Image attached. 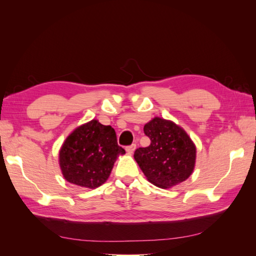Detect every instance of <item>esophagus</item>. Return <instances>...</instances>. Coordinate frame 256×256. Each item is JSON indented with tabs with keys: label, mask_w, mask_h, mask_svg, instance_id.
I'll return each mask as SVG.
<instances>
[{
	"label": "esophagus",
	"mask_w": 256,
	"mask_h": 256,
	"mask_svg": "<svg viewBox=\"0 0 256 256\" xmlns=\"http://www.w3.org/2000/svg\"><path fill=\"white\" fill-rule=\"evenodd\" d=\"M136 147V144H131V145H129V146L126 147V150H127V152H128L129 154H132V152H134Z\"/></svg>",
	"instance_id": "1"
}]
</instances>
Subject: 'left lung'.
Returning a JSON list of instances; mask_svg holds the SVG:
<instances>
[{"mask_svg": "<svg viewBox=\"0 0 256 256\" xmlns=\"http://www.w3.org/2000/svg\"><path fill=\"white\" fill-rule=\"evenodd\" d=\"M150 138L147 147H138L134 157L144 175L160 188L184 182L196 164V146L186 131L173 122L154 118L144 126Z\"/></svg>", "mask_w": 256, "mask_h": 256, "instance_id": "1", "label": "left lung"}]
</instances>
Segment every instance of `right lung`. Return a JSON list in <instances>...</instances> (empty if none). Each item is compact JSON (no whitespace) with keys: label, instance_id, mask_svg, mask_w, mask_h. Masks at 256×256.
I'll use <instances>...</instances> for the list:
<instances>
[{"label":"right lung","instance_id":"right-lung-1","mask_svg":"<svg viewBox=\"0 0 256 256\" xmlns=\"http://www.w3.org/2000/svg\"><path fill=\"white\" fill-rule=\"evenodd\" d=\"M122 154L125 150L118 144L115 130L92 120L68 136L60 150V166L67 182L94 189L109 178Z\"/></svg>","mask_w":256,"mask_h":256}]
</instances>
